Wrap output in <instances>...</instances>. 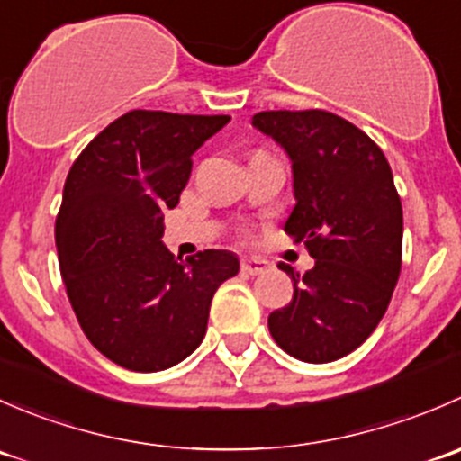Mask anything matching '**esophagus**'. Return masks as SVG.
<instances>
[{
    "label": "esophagus",
    "mask_w": 461,
    "mask_h": 461,
    "mask_svg": "<svg viewBox=\"0 0 461 461\" xmlns=\"http://www.w3.org/2000/svg\"><path fill=\"white\" fill-rule=\"evenodd\" d=\"M269 265L265 263V260H258V258H243L240 260V269H243L245 274H249V276H257V274H263L267 272Z\"/></svg>",
    "instance_id": "esophagus-1"
}]
</instances>
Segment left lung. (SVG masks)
Instances as JSON below:
<instances>
[{
	"label": "left lung",
	"instance_id": "obj_1",
	"mask_svg": "<svg viewBox=\"0 0 461 461\" xmlns=\"http://www.w3.org/2000/svg\"><path fill=\"white\" fill-rule=\"evenodd\" d=\"M252 124L290 156L296 204L285 234L314 258L303 276L278 265L294 296L269 314V334L294 359L337 361L375 332L402 272L393 171L373 138L330 111H260Z\"/></svg>",
	"mask_w": 461,
	"mask_h": 461
}]
</instances>
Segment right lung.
I'll use <instances>...</instances> for the list:
<instances>
[{
	"label": "right lung",
	"mask_w": 461,
	"mask_h": 461,
	"mask_svg": "<svg viewBox=\"0 0 461 461\" xmlns=\"http://www.w3.org/2000/svg\"><path fill=\"white\" fill-rule=\"evenodd\" d=\"M230 115L136 109L76 158L55 221L59 272L82 332L113 364L158 373L187 359L209 305L239 258L204 249L176 258L162 245L165 209L192 176V156Z\"/></svg>",
	"instance_id": "right-lung-1"
}]
</instances>
